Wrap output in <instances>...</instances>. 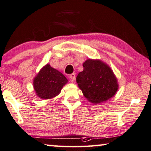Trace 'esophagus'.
Listing matches in <instances>:
<instances>
[{
	"instance_id": "obj_1",
	"label": "esophagus",
	"mask_w": 151,
	"mask_h": 151,
	"mask_svg": "<svg viewBox=\"0 0 151 151\" xmlns=\"http://www.w3.org/2000/svg\"><path fill=\"white\" fill-rule=\"evenodd\" d=\"M75 78H76L75 74V73L71 74V75H70V80L71 82H74V81H75Z\"/></svg>"
}]
</instances>
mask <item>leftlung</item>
Returning a JSON list of instances; mask_svg holds the SVG:
<instances>
[{"mask_svg": "<svg viewBox=\"0 0 151 151\" xmlns=\"http://www.w3.org/2000/svg\"><path fill=\"white\" fill-rule=\"evenodd\" d=\"M83 70L76 76V83L84 96L93 104L106 101L114 97L118 83L110 67L99 60L88 59Z\"/></svg>", "mask_w": 151, "mask_h": 151, "instance_id": "8db88e82", "label": "left lung"}]
</instances>
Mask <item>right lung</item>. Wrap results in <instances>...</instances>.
Listing matches in <instances>:
<instances>
[{
  "mask_svg": "<svg viewBox=\"0 0 151 151\" xmlns=\"http://www.w3.org/2000/svg\"><path fill=\"white\" fill-rule=\"evenodd\" d=\"M68 83L63 73L46 64L33 79V88L41 99H51L58 95L62 88Z\"/></svg>",
  "mask_w": 151,
  "mask_h": 151,
  "instance_id": "1",
  "label": "right lung"
}]
</instances>
